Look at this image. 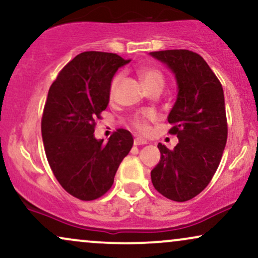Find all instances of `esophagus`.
Here are the masks:
<instances>
[{
  "label": "esophagus",
  "mask_w": 258,
  "mask_h": 258,
  "mask_svg": "<svg viewBox=\"0 0 258 258\" xmlns=\"http://www.w3.org/2000/svg\"><path fill=\"white\" fill-rule=\"evenodd\" d=\"M145 144H148L147 139H144V138H142V137L135 138V145H145Z\"/></svg>",
  "instance_id": "esophagus-1"
}]
</instances>
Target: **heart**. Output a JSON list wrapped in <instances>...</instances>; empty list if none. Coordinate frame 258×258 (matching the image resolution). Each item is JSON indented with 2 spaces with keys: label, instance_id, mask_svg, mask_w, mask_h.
<instances>
[{
  "label": "heart",
  "instance_id": "heart-1",
  "mask_svg": "<svg viewBox=\"0 0 258 258\" xmlns=\"http://www.w3.org/2000/svg\"><path fill=\"white\" fill-rule=\"evenodd\" d=\"M141 78L143 80V83H144L145 88L149 85H153V84H162L163 85V77L162 74H161L160 71L155 70V68H151V67H144L141 70ZM121 79V76H116L115 78L111 80V84H110V96L114 95V92H115V89L117 86V84H119ZM154 117V114L151 113V111H147V113H143V114H139V115H136L133 117V126L136 127V128L138 130V131L141 132H145L148 131V123H147V120L149 119H153Z\"/></svg>",
  "mask_w": 258,
  "mask_h": 258
}]
</instances>
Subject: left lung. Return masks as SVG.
<instances>
[{
    "mask_svg": "<svg viewBox=\"0 0 258 258\" xmlns=\"http://www.w3.org/2000/svg\"><path fill=\"white\" fill-rule=\"evenodd\" d=\"M166 64L176 82L175 103L168 114L173 150L160 143L161 160L151 170L154 187L164 197L185 202L209 184L227 142L221 83L201 55L190 50L149 52Z\"/></svg>",
    "mask_w": 258,
    "mask_h": 258,
    "instance_id": "obj_1",
    "label": "left lung"
}]
</instances>
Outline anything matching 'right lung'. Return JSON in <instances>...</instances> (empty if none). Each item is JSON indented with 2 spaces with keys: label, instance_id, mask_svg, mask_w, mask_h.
<instances>
[{
  "label": "right lung",
  "instance_id": "1",
  "mask_svg": "<svg viewBox=\"0 0 258 258\" xmlns=\"http://www.w3.org/2000/svg\"><path fill=\"white\" fill-rule=\"evenodd\" d=\"M130 61L111 52H82L49 89L42 117L46 159L62 187L82 201L109 190L133 145L127 130H117L107 143L94 135L95 120L109 103L111 80Z\"/></svg>",
  "mask_w": 258,
  "mask_h": 258
}]
</instances>
